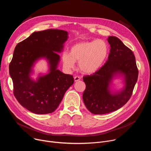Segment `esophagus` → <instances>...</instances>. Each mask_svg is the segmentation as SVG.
Returning a JSON list of instances; mask_svg holds the SVG:
<instances>
[{"mask_svg": "<svg viewBox=\"0 0 151 151\" xmlns=\"http://www.w3.org/2000/svg\"><path fill=\"white\" fill-rule=\"evenodd\" d=\"M80 79H81V78L79 76H76L74 77V80H75V82H77V81H79Z\"/></svg>", "mask_w": 151, "mask_h": 151, "instance_id": "esophagus-1", "label": "esophagus"}]
</instances>
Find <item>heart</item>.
Wrapping results in <instances>:
<instances>
[{
	"label": "heart",
	"instance_id": "1",
	"mask_svg": "<svg viewBox=\"0 0 151 151\" xmlns=\"http://www.w3.org/2000/svg\"><path fill=\"white\" fill-rule=\"evenodd\" d=\"M109 51L108 45L102 39L79 42L71 47L70 54H63L62 61L64 68L71 69L75 67V61L79 60V70L83 73L91 74L103 66Z\"/></svg>",
	"mask_w": 151,
	"mask_h": 151
}]
</instances>
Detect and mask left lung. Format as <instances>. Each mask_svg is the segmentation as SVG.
I'll use <instances>...</instances> for the list:
<instances>
[{
	"label": "left lung",
	"instance_id": "1",
	"mask_svg": "<svg viewBox=\"0 0 151 151\" xmlns=\"http://www.w3.org/2000/svg\"><path fill=\"white\" fill-rule=\"evenodd\" d=\"M111 49L108 60L97 71L83 77L86 85L83 103L92 114L103 115L115 111L130 99L137 81L139 71L133 51L116 37L109 36ZM122 74L125 79L124 88L112 94L109 89L113 76Z\"/></svg>",
	"mask_w": 151,
	"mask_h": 151
}]
</instances>
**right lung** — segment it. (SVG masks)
I'll use <instances>...</instances> for the list:
<instances>
[{
	"instance_id": "add662e5",
	"label": "right lung",
	"mask_w": 151,
	"mask_h": 151,
	"mask_svg": "<svg viewBox=\"0 0 151 151\" xmlns=\"http://www.w3.org/2000/svg\"><path fill=\"white\" fill-rule=\"evenodd\" d=\"M68 38L64 30L49 29L33 33L18 43L9 64L14 95L19 104L36 114L53 112L61 103L66 91L74 82L72 75L57 69L63 44ZM45 58L50 64V72L36 81L29 77L34 63Z\"/></svg>"
}]
</instances>
